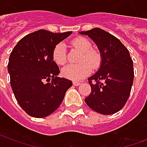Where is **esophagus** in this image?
Masks as SVG:
<instances>
[{
	"label": "esophagus",
	"instance_id": "obj_1",
	"mask_svg": "<svg viewBox=\"0 0 147 147\" xmlns=\"http://www.w3.org/2000/svg\"><path fill=\"white\" fill-rule=\"evenodd\" d=\"M81 83H79V82H76V81H75V82H73V85L74 86H80Z\"/></svg>",
	"mask_w": 147,
	"mask_h": 147
}]
</instances>
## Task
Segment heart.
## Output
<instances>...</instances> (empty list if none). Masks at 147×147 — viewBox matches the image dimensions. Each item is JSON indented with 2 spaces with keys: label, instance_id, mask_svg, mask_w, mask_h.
<instances>
[{
  "label": "heart",
  "instance_id": "obj_1",
  "mask_svg": "<svg viewBox=\"0 0 147 147\" xmlns=\"http://www.w3.org/2000/svg\"><path fill=\"white\" fill-rule=\"evenodd\" d=\"M74 48L83 53L80 58V64H67L61 70L62 76L71 80H80L89 76L93 69H98L102 64V55L98 50L93 49L91 42L86 38H77L71 42ZM52 57L58 65H64L67 62L65 45L59 42L52 52Z\"/></svg>",
  "mask_w": 147,
  "mask_h": 147
}]
</instances>
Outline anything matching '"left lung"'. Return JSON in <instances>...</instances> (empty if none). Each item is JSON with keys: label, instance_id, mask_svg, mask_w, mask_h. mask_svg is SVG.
Instances as JSON below:
<instances>
[{"label": "left lung", "instance_id": "obj_1", "mask_svg": "<svg viewBox=\"0 0 147 147\" xmlns=\"http://www.w3.org/2000/svg\"><path fill=\"white\" fill-rule=\"evenodd\" d=\"M80 34L94 41L102 57L99 71L88 79L91 92L85 102L98 113H115L125 105L133 84V61L129 51L117 38L100 28Z\"/></svg>", "mask_w": 147, "mask_h": 147}]
</instances>
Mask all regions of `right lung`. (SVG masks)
Segmentation results:
<instances>
[{
	"label": "right lung",
	"instance_id": "add662e5",
	"mask_svg": "<svg viewBox=\"0 0 147 147\" xmlns=\"http://www.w3.org/2000/svg\"><path fill=\"white\" fill-rule=\"evenodd\" d=\"M72 31L53 33L39 30L27 34L12 49L8 64L16 99L30 117L42 118L60 106L71 81L59 78L53 49Z\"/></svg>",
	"mask_w": 147,
	"mask_h": 147
}]
</instances>
